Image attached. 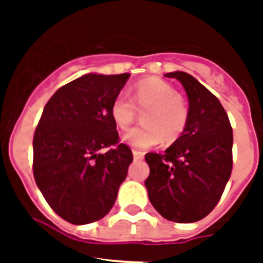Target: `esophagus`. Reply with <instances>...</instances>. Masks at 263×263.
I'll use <instances>...</instances> for the list:
<instances>
[{
	"label": "esophagus",
	"mask_w": 263,
	"mask_h": 263,
	"mask_svg": "<svg viewBox=\"0 0 263 263\" xmlns=\"http://www.w3.org/2000/svg\"><path fill=\"white\" fill-rule=\"evenodd\" d=\"M132 154H134V160H135V161L143 160V153L136 152V150H134V152H132Z\"/></svg>",
	"instance_id": "obj_1"
}]
</instances>
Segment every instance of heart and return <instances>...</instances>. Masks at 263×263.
Returning <instances> with one entry per match:
<instances>
[{
  "label": "heart",
  "instance_id": "heart-1",
  "mask_svg": "<svg viewBox=\"0 0 263 263\" xmlns=\"http://www.w3.org/2000/svg\"><path fill=\"white\" fill-rule=\"evenodd\" d=\"M136 107L146 109L139 125L123 135V142L136 150H147L165 139L172 143L183 135L188 124V106L172 84L160 78H147L138 82L132 90V101L119 94L111 101L109 115L120 129H125L136 117Z\"/></svg>",
  "mask_w": 263,
  "mask_h": 263
}]
</instances>
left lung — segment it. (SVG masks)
<instances>
[{
	"mask_svg": "<svg viewBox=\"0 0 263 263\" xmlns=\"http://www.w3.org/2000/svg\"><path fill=\"white\" fill-rule=\"evenodd\" d=\"M166 78L183 84L188 98V124L164 154L147 153L148 199L173 222H195L218 203L232 172L233 134L217 97L194 76L176 71Z\"/></svg>",
	"mask_w": 263,
	"mask_h": 263,
	"instance_id": "obj_1",
	"label": "left lung"
}]
</instances>
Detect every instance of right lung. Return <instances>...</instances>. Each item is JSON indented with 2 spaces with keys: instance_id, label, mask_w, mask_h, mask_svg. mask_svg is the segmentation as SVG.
Here are the masks:
<instances>
[{
  "instance_id": "1",
  "label": "right lung",
  "mask_w": 263,
  "mask_h": 263,
  "mask_svg": "<svg viewBox=\"0 0 263 263\" xmlns=\"http://www.w3.org/2000/svg\"><path fill=\"white\" fill-rule=\"evenodd\" d=\"M129 73H87L55 91L35 129V183L53 210L84 225L110 212L132 162L109 109ZM109 150L102 153L100 150Z\"/></svg>"
}]
</instances>
